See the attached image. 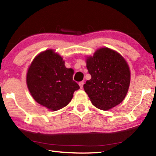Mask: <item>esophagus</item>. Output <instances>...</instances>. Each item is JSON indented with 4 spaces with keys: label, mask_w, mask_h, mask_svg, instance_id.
<instances>
[{
    "label": "esophagus",
    "mask_w": 156,
    "mask_h": 156,
    "mask_svg": "<svg viewBox=\"0 0 156 156\" xmlns=\"http://www.w3.org/2000/svg\"><path fill=\"white\" fill-rule=\"evenodd\" d=\"M83 85H84V82L82 81V82H80V83H79V86H80V89H83Z\"/></svg>",
    "instance_id": "1"
}]
</instances>
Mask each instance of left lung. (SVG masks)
<instances>
[{
	"instance_id": "1",
	"label": "left lung",
	"mask_w": 156,
	"mask_h": 156,
	"mask_svg": "<svg viewBox=\"0 0 156 156\" xmlns=\"http://www.w3.org/2000/svg\"><path fill=\"white\" fill-rule=\"evenodd\" d=\"M86 63L91 78L83 87L91 103L103 111L121 103L131 80L130 69L122 56L115 50L102 47L92 56L87 57Z\"/></svg>"
}]
</instances>
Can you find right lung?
<instances>
[{
    "instance_id": "obj_1",
    "label": "right lung",
    "mask_w": 156,
    "mask_h": 156,
    "mask_svg": "<svg viewBox=\"0 0 156 156\" xmlns=\"http://www.w3.org/2000/svg\"><path fill=\"white\" fill-rule=\"evenodd\" d=\"M73 69L53 49L34 58L28 68L26 82L33 98L49 110L57 111L69 103L74 91L80 89L73 80Z\"/></svg>"
}]
</instances>
